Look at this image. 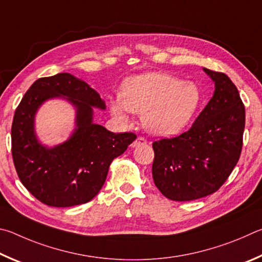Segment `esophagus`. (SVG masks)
Listing matches in <instances>:
<instances>
[{
    "instance_id": "1",
    "label": "esophagus",
    "mask_w": 262,
    "mask_h": 262,
    "mask_svg": "<svg viewBox=\"0 0 262 262\" xmlns=\"http://www.w3.org/2000/svg\"><path fill=\"white\" fill-rule=\"evenodd\" d=\"M146 144H147V140H146L145 137L139 136L138 138H137L134 141V143L131 144V146H132V147H138V146H143V145H146Z\"/></svg>"
}]
</instances>
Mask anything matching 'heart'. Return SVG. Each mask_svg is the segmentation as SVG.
I'll use <instances>...</instances> for the list:
<instances>
[{
	"label": "heart",
	"mask_w": 262,
	"mask_h": 262,
	"mask_svg": "<svg viewBox=\"0 0 262 262\" xmlns=\"http://www.w3.org/2000/svg\"><path fill=\"white\" fill-rule=\"evenodd\" d=\"M201 101L194 82L167 73H145L124 82L121 99L112 102V112L125 119L128 110L143 115L149 132L169 136L180 132L193 117Z\"/></svg>",
	"instance_id": "1"
}]
</instances>
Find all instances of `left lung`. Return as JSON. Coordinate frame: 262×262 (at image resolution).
Wrapping results in <instances>:
<instances>
[{
    "mask_svg": "<svg viewBox=\"0 0 262 262\" xmlns=\"http://www.w3.org/2000/svg\"><path fill=\"white\" fill-rule=\"evenodd\" d=\"M204 70L215 82L213 98L189 130L153 143L154 183L173 201L213 194L241 158L245 107L239 92L226 73Z\"/></svg>",
    "mask_w": 262,
    "mask_h": 262,
    "instance_id": "1",
    "label": "left lung"
}]
</instances>
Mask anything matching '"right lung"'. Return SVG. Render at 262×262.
Segmentation results:
<instances>
[{"label":"right lung","mask_w":262,"mask_h":262,"mask_svg":"<svg viewBox=\"0 0 262 262\" xmlns=\"http://www.w3.org/2000/svg\"><path fill=\"white\" fill-rule=\"evenodd\" d=\"M67 96L77 108V126L72 138L54 149L40 145L33 119L47 98ZM93 107L104 109V101L91 87L70 73L35 80L16 108L11 126V153L17 175L27 191L52 207L86 204L99 193L113 160L125 152L137 136L114 134L93 123Z\"/></svg>","instance_id":"1"}]
</instances>
